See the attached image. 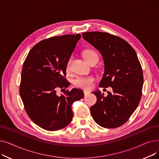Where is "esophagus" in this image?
Here are the masks:
<instances>
[{
	"label": "esophagus",
	"mask_w": 159,
	"mask_h": 159,
	"mask_svg": "<svg viewBox=\"0 0 159 159\" xmlns=\"http://www.w3.org/2000/svg\"><path fill=\"white\" fill-rule=\"evenodd\" d=\"M83 91H84V95H88V94H89V91H87V90H84Z\"/></svg>",
	"instance_id": "esophagus-1"
}]
</instances>
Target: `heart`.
I'll list each match as a JSON object with an SVG mask.
<instances>
[{
    "mask_svg": "<svg viewBox=\"0 0 159 159\" xmlns=\"http://www.w3.org/2000/svg\"><path fill=\"white\" fill-rule=\"evenodd\" d=\"M83 57L87 61V62H90L91 61L94 59H98V54L92 49H86L83 52ZM72 58H70L67 61L65 66V70L67 73H69L71 71V64ZM95 80V77L91 75L88 76H82L78 77L75 79L73 81L75 86L82 89H89L93 86V82Z\"/></svg>",
    "mask_w": 159,
    "mask_h": 159,
    "instance_id": "b5f03b06",
    "label": "heart"
}]
</instances>
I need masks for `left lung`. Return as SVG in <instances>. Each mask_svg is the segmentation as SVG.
<instances>
[{
	"mask_svg": "<svg viewBox=\"0 0 159 159\" xmlns=\"http://www.w3.org/2000/svg\"><path fill=\"white\" fill-rule=\"evenodd\" d=\"M82 37L101 52L104 73L100 87H111L107 97L93 92L95 104L90 107L94 120L106 128H118L126 123L137 107L142 96L143 72L137 53L122 38L100 31L82 33Z\"/></svg>",
	"mask_w": 159,
	"mask_h": 159,
	"instance_id": "8db88e82",
	"label": "left lung"
}]
</instances>
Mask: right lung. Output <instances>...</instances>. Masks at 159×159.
I'll list each match as a JSON object with an SVG mask.
<instances>
[{
	"instance_id": "right-lung-1",
	"label": "right lung",
	"mask_w": 159,
	"mask_h": 159,
	"mask_svg": "<svg viewBox=\"0 0 159 159\" xmlns=\"http://www.w3.org/2000/svg\"><path fill=\"white\" fill-rule=\"evenodd\" d=\"M80 37L66 35L41 40L24 62L20 95L29 117L44 129L57 131L68 126L73 116V102L84 96L79 89H67L61 96L56 93L57 88L70 85L65 66Z\"/></svg>"
}]
</instances>
